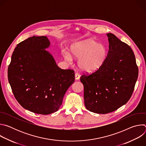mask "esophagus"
<instances>
[{
    "label": "esophagus",
    "instance_id": "esophagus-1",
    "mask_svg": "<svg viewBox=\"0 0 146 146\" xmlns=\"http://www.w3.org/2000/svg\"><path fill=\"white\" fill-rule=\"evenodd\" d=\"M80 75L78 73H75V79H76V80H79V79H80Z\"/></svg>",
    "mask_w": 146,
    "mask_h": 146
}]
</instances>
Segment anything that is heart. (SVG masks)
Returning a JSON list of instances; mask_svg holds the SVG:
<instances>
[{"instance_id":"heart-1","label":"heart","mask_w":146,"mask_h":146,"mask_svg":"<svg viewBox=\"0 0 146 146\" xmlns=\"http://www.w3.org/2000/svg\"><path fill=\"white\" fill-rule=\"evenodd\" d=\"M71 52L75 58L79 59L78 68L86 72H94L100 68L108 55L106 47L92 39L77 43L72 48ZM65 59L69 62L73 60L69 54H65Z\"/></svg>"}]
</instances>
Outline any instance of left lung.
Returning <instances> with one entry per match:
<instances>
[{
	"mask_svg": "<svg viewBox=\"0 0 146 146\" xmlns=\"http://www.w3.org/2000/svg\"><path fill=\"white\" fill-rule=\"evenodd\" d=\"M109 50L105 63L91 74H83L84 104L93 113L107 114L126 104L138 77V68L131 48L114 34H107Z\"/></svg>",
	"mask_w": 146,
	"mask_h": 146,
	"instance_id": "1",
	"label": "left lung"
}]
</instances>
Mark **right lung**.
<instances>
[{"mask_svg": "<svg viewBox=\"0 0 146 146\" xmlns=\"http://www.w3.org/2000/svg\"><path fill=\"white\" fill-rule=\"evenodd\" d=\"M46 36L31 37L17 44L8 68L13 93L24 109L47 115L58 110L64 95L74 81V70L59 68L46 50Z\"/></svg>", "mask_w": 146, "mask_h": 146, "instance_id": "add662e5", "label": "right lung"}]
</instances>
